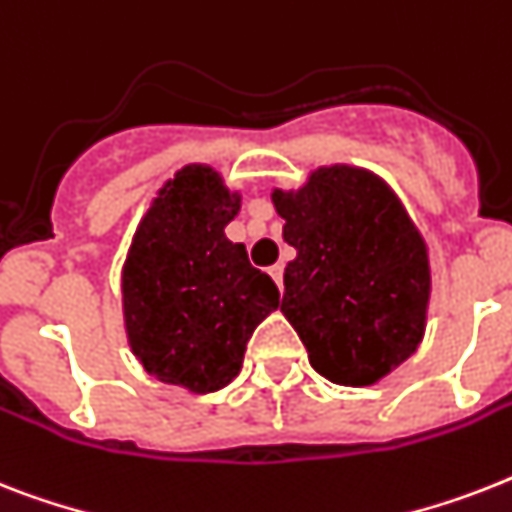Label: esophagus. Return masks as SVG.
I'll list each match as a JSON object with an SVG mask.
<instances>
[{
  "label": "esophagus",
  "instance_id": "obj_1",
  "mask_svg": "<svg viewBox=\"0 0 512 512\" xmlns=\"http://www.w3.org/2000/svg\"><path fill=\"white\" fill-rule=\"evenodd\" d=\"M268 273H270V278H273V281L278 284V289H284V265H281V263L270 265Z\"/></svg>",
  "mask_w": 512,
  "mask_h": 512
}]
</instances>
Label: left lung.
<instances>
[{"mask_svg": "<svg viewBox=\"0 0 512 512\" xmlns=\"http://www.w3.org/2000/svg\"><path fill=\"white\" fill-rule=\"evenodd\" d=\"M284 242L281 313L315 371L368 386L418 350L431 273L426 242L389 186L368 170L318 168L299 191H273Z\"/></svg>", "mask_w": 512, "mask_h": 512, "instance_id": "8db88e82", "label": "left lung"}]
</instances>
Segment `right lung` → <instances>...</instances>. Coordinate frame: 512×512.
I'll return each instance as SVG.
<instances>
[{
  "instance_id": "add662e5",
  "label": "right lung",
  "mask_w": 512,
  "mask_h": 512,
  "mask_svg": "<svg viewBox=\"0 0 512 512\" xmlns=\"http://www.w3.org/2000/svg\"><path fill=\"white\" fill-rule=\"evenodd\" d=\"M239 194L207 165L162 186L123 265L128 344L144 371L189 392H218L242 371L257 323L278 307L273 278L223 228Z\"/></svg>"
}]
</instances>
